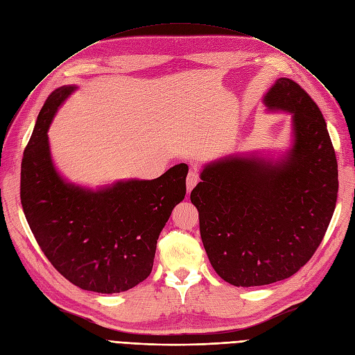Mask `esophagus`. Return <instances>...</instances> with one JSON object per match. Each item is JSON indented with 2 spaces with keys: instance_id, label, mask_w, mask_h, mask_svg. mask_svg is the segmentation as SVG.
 <instances>
[{
  "instance_id": "obj_1",
  "label": "esophagus",
  "mask_w": 355,
  "mask_h": 355,
  "mask_svg": "<svg viewBox=\"0 0 355 355\" xmlns=\"http://www.w3.org/2000/svg\"><path fill=\"white\" fill-rule=\"evenodd\" d=\"M198 180H200V176L197 173V170H193V168L189 170L188 178H187V189H188V192H191L195 188V185H197Z\"/></svg>"
}]
</instances>
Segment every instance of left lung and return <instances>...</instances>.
<instances>
[{
    "label": "left lung",
    "instance_id": "8db88e82",
    "mask_svg": "<svg viewBox=\"0 0 355 355\" xmlns=\"http://www.w3.org/2000/svg\"><path fill=\"white\" fill-rule=\"evenodd\" d=\"M263 104L291 116L285 148L220 157L204 164L191 192L213 268L243 288L295 275L320 245L338 197L335 150L310 95L279 78Z\"/></svg>",
    "mask_w": 355,
    "mask_h": 355
}]
</instances>
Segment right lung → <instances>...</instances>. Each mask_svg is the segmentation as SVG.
<instances>
[{"mask_svg":"<svg viewBox=\"0 0 355 355\" xmlns=\"http://www.w3.org/2000/svg\"><path fill=\"white\" fill-rule=\"evenodd\" d=\"M76 85L57 88L36 119L21 162L20 198L46 259L73 285L119 294L150 276L157 239L185 198L188 166L153 180L120 179L96 188L58 172L48 130Z\"/></svg>","mask_w":355,"mask_h":355,"instance_id":"1","label":"right lung"}]
</instances>
